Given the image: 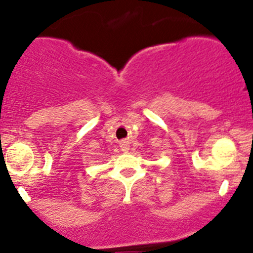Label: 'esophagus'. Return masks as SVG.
<instances>
[{"mask_svg":"<svg viewBox=\"0 0 253 253\" xmlns=\"http://www.w3.org/2000/svg\"><path fill=\"white\" fill-rule=\"evenodd\" d=\"M120 148H121L122 151H125V152H127V151H128V150H129V146H128V144H127V143H125V141H124V143H121Z\"/></svg>","mask_w":253,"mask_h":253,"instance_id":"obj_1","label":"esophagus"}]
</instances>
